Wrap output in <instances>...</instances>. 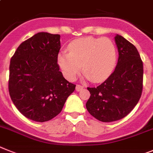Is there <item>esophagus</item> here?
<instances>
[{"mask_svg":"<svg viewBox=\"0 0 153 153\" xmlns=\"http://www.w3.org/2000/svg\"><path fill=\"white\" fill-rule=\"evenodd\" d=\"M83 88H84V86L80 85H77L76 88H75V90H76L77 91H82Z\"/></svg>","mask_w":153,"mask_h":153,"instance_id":"34e87169","label":"esophagus"}]
</instances>
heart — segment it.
<instances>
[{"label":"heart","instance_id":"b5f03b06","mask_svg":"<svg viewBox=\"0 0 153 153\" xmlns=\"http://www.w3.org/2000/svg\"><path fill=\"white\" fill-rule=\"evenodd\" d=\"M62 51L58 63L64 75L74 80L83 67L85 78L99 82L113 71L117 62V50L108 38H85L77 39Z\"/></svg>","mask_w":153,"mask_h":153}]
</instances>
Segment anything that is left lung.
I'll return each mask as SVG.
<instances>
[{
    "instance_id": "obj_1",
    "label": "left lung",
    "mask_w": 153,
    "mask_h": 153,
    "mask_svg": "<svg viewBox=\"0 0 153 153\" xmlns=\"http://www.w3.org/2000/svg\"><path fill=\"white\" fill-rule=\"evenodd\" d=\"M115 42L119 52L115 70L100 85L88 88L91 96L86 108L103 123L126 117L137 105L143 91V64L139 51L119 34L115 35Z\"/></svg>"
}]
</instances>
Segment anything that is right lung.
I'll return each mask as SVG.
<instances>
[{"label": "right lung", "instance_id": "obj_1", "mask_svg": "<svg viewBox=\"0 0 153 153\" xmlns=\"http://www.w3.org/2000/svg\"><path fill=\"white\" fill-rule=\"evenodd\" d=\"M60 35L39 32L22 42L10 59V99L26 118L44 123L62 111L75 85L59 71Z\"/></svg>", "mask_w": 153, "mask_h": 153}]
</instances>
